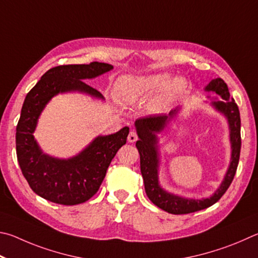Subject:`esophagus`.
I'll return each instance as SVG.
<instances>
[{
    "label": "esophagus",
    "instance_id": "obj_1",
    "mask_svg": "<svg viewBox=\"0 0 258 258\" xmlns=\"http://www.w3.org/2000/svg\"><path fill=\"white\" fill-rule=\"evenodd\" d=\"M138 139V136H137V134L135 133V132H130L129 133V135H128V142L129 143H135Z\"/></svg>",
    "mask_w": 258,
    "mask_h": 258
}]
</instances>
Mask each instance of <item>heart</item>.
I'll return each mask as SVG.
<instances>
[{
  "instance_id": "obj_1",
  "label": "heart",
  "mask_w": 258,
  "mask_h": 258,
  "mask_svg": "<svg viewBox=\"0 0 258 258\" xmlns=\"http://www.w3.org/2000/svg\"><path fill=\"white\" fill-rule=\"evenodd\" d=\"M187 87L183 77H171L165 72L151 75H124L116 80L114 96L122 104H135L141 102L153 93L159 90L152 102L153 107L161 108L173 101Z\"/></svg>"
}]
</instances>
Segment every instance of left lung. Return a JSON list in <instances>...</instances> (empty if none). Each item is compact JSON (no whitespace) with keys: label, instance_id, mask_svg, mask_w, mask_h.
I'll list each match as a JSON object with an SVG mask.
<instances>
[{"label":"left lung","instance_id":"8db88e82","mask_svg":"<svg viewBox=\"0 0 258 258\" xmlns=\"http://www.w3.org/2000/svg\"><path fill=\"white\" fill-rule=\"evenodd\" d=\"M205 90L214 92L220 96V99L211 96H207V98L211 99V105L227 119L230 145H231V159H230L229 168L225 172L223 181L210 197L201 198V200L181 197L166 191L160 184L159 170L161 154L157 134L163 132L169 122L181 110V107L174 108L169 114L150 115L137 119L135 122L139 138V141L136 142V147L141 155V172L144 184H145L146 195L153 204L171 214L192 213V212L204 210L215 204L228 190L237 171L241 148L240 113H239L238 105L234 99L230 97L228 86L221 78L211 80L210 84L205 87Z\"/></svg>","mask_w":258,"mask_h":258}]
</instances>
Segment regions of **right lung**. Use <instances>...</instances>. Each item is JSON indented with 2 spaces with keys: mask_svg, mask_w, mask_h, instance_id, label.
<instances>
[{
  "mask_svg": "<svg viewBox=\"0 0 258 258\" xmlns=\"http://www.w3.org/2000/svg\"><path fill=\"white\" fill-rule=\"evenodd\" d=\"M112 69L113 66L102 62L58 66L45 72L27 94L17 125V157L30 188L44 200L62 205L88 201L97 192L112 159L125 144L128 126L115 134L97 136L75 156L58 159L44 153L34 137L40 114L56 95L81 93L103 101V95L84 80Z\"/></svg>",
  "mask_w": 258,
  "mask_h": 258,
  "instance_id": "obj_1",
  "label": "right lung"
}]
</instances>
